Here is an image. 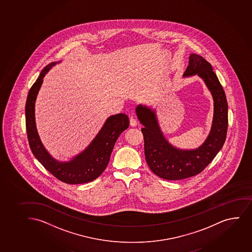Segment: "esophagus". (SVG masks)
Returning <instances> with one entry per match:
<instances>
[{
	"label": "esophagus",
	"instance_id": "esophagus-1",
	"mask_svg": "<svg viewBox=\"0 0 252 252\" xmlns=\"http://www.w3.org/2000/svg\"><path fill=\"white\" fill-rule=\"evenodd\" d=\"M129 123H130L131 127H135L137 124H138L136 119H134L133 117H131L130 119H129Z\"/></svg>",
	"mask_w": 252,
	"mask_h": 252
}]
</instances>
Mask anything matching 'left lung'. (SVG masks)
<instances>
[{
  "mask_svg": "<svg viewBox=\"0 0 252 252\" xmlns=\"http://www.w3.org/2000/svg\"><path fill=\"white\" fill-rule=\"evenodd\" d=\"M197 75L203 79L214 98V120L211 130L203 145L196 150H180L165 139L157 114L150 107L139 105L136 114L144 127L145 155L148 165L157 176L165 180L186 179L205 169L225 142L228 129V103L223 87L210 63L191 54L184 76Z\"/></svg>",
  "mask_w": 252,
  "mask_h": 252,
  "instance_id": "8db88e82",
  "label": "left lung"
}]
</instances>
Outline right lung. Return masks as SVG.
I'll return each instance as SVG.
<instances>
[{"label": "right lung", "instance_id": "obj_1", "mask_svg": "<svg viewBox=\"0 0 252 252\" xmlns=\"http://www.w3.org/2000/svg\"><path fill=\"white\" fill-rule=\"evenodd\" d=\"M56 64L57 62H53L42 69L27 97L25 115L29 146L36 159L61 182L68 184L90 183L96 179L108 165L117 139L128 127V117L124 113L110 116L89 146L71 160L60 162L54 159L45 150L38 136L35 125L34 107L44 75Z\"/></svg>", "mask_w": 252, "mask_h": 252}]
</instances>
